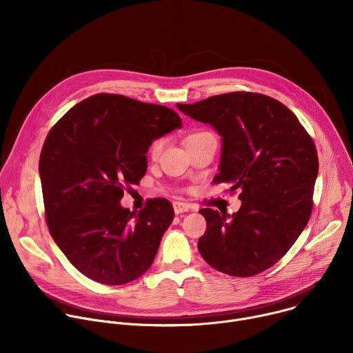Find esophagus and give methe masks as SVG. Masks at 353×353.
Returning <instances> with one entry per match:
<instances>
[{
	"instance_id": "1",
	"label": "esophagus",
	"mask_w": 353,
	"mask_h": 353,
	"mask_svg": "<svg viewBox=\"0 0 353 353\" xmlns=\"http://www.w3.org/2000/svg\"><path fill=\"white\" fill-rule=\"evenodd\" d=\"M173 210H174V214L179 215V214L190 211L191 207L188 204H185V203H180V201H176V203H173Z\"/></svg>"
}]
</instances>
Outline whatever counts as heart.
<instances>
[{
    "label": "heart",
    "instance_id": "obj_1",
    "mask_svg": "<svg viewBox=\"0 0 353 353\" xmlns=\"http://www.w3.org/2000/svg\"><path fill=\"white\" fill-rule=\"evenodd\" d=\"M211 135H212V134L208 132V131H198V132L191 134V135L185 139V143L190 142V141H195V139L211 137ZM163 143H165L163 139H157V141L152 142V145H150V148H149V155H150V158H152V159L159 158V155H161V152H162V149H163Z\"/></svg>",
    "mask_w": 353,
    "mask_h": 353
}]
</instances>
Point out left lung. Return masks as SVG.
I'll return each mask as SVG.
<instances>
[{
  "label": "left lung",
  "mask_w": 353,
  "mask_h": 353,
  "mask_svg": "<svg viewBox=\"0 0 353 353\" xmlns=\"http://www.w3.org/2000/svg\"><path fill=\"white\" fill-rule=\"evenodd\" d=\"M222 137L215 183L240 190L230 215L201 210L207 230L198 240L203 259L232 276H253L276 264L307 225L319 174L316 145L278 100L253 92L211 96L177 105Z\"/></svg>",
  "instance_id": "8db88e82"
}]
</instances>
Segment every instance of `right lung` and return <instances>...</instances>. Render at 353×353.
I'll return each mask as SVG.
<instances>
[{
  "label": "right lung",
  "instance_id": "obj_1",
  "mask_svg": "<svg viewBox=\"0 0 353 353\" xmlns=\"http://www.w3.org/2000/svg\"><path fill=\"white\" fill-rule=\"evenodd\" d=\"M181 127L165 106L97 93L48 132L39 161L50 234L70 263L105 285H124L152 265L174 211L154 198L139 212L123 208L124 187L139 184L152 142Z\"/></svg>",
  "mask_w": 353,
  "mask_h": 353
}]
</instances>
